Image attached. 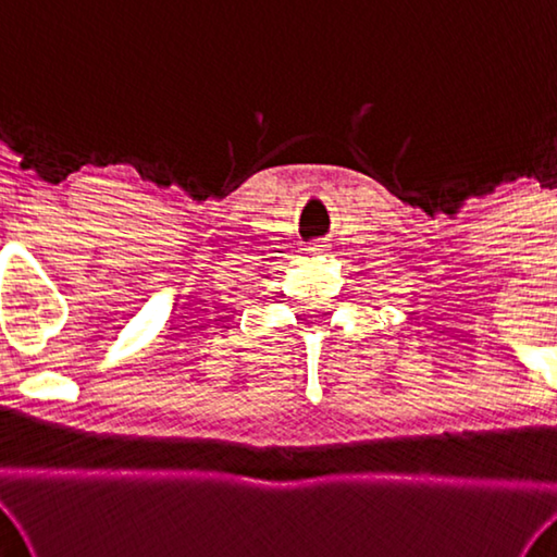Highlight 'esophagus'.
<instances>
[{"instance_id": "esophagus-1", "label": "esophagus", "mask_w": 557, "mask_h": 557, "mask_svg": "<svg viewBox=\"0 0 557 557\" xmlns=\"http://www.w3.org/2000/svg\"><path fill=\"white\" fill-rule=\"evenodd\" d=\"M330 247H327V244L325 242H313V244H310V247H308V253H325Z\"/></svg>"}]
</instances>
